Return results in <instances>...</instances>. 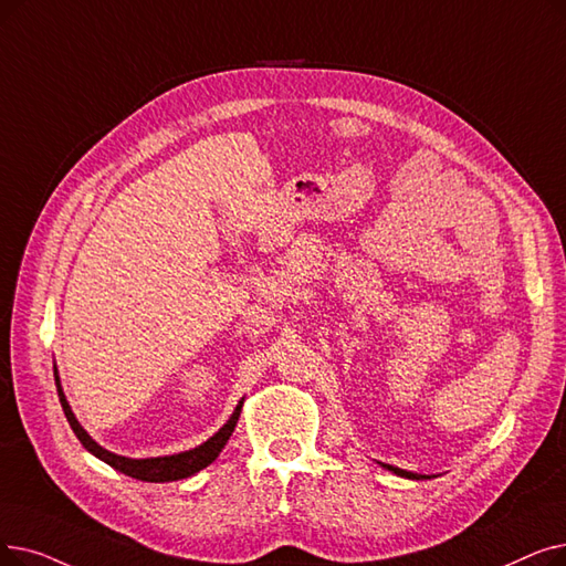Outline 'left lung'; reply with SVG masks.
Wrapping results in <instances>:
<instances>
[{
	"mask_svg": "<svg viewBox=\"0 0 566 566\" xmlns=\"http://www.w3.org/2000/svg\"><path fill=\"white\" fill-rule=\"evenodd\" d=\"M384 467H388V470H390L392 474H398V476H405V479H428V476H423V474H413V472H405V470H400V467H390V464H384Z\"/></svg>",
	"mask_w": 566,
	"mask_h": 566,
	"instance_id": "8db88e82",
	"label": "left lung"
}]
</instances>
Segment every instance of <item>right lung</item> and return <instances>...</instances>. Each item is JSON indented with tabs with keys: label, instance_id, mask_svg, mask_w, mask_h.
Segmentation results:
<instances>
[{
	"label": "right lung",
	"instance_id": "add662e5",
	"mask_svg": "<svg viewBox=\"0 0 566 566\" xmlns=\"http://www.w3.org/2000/svg\"><path fill=\"white\" fill-rule=\"evenodd\" d=\"M55 384H57V392H60V402H62V409H64V416L66 421L71 426V430L76 432V437L81 439V444L94 453L99 460H104L106 464L115 467L117 472L127 474L132 479H138V481H150V483H168V481H180V479H187L196 472H201L203 467H208L219 453H222V449L227 447V441L240 419V409H242V402L235 407L233 416L227 421V426L219 430L214 437H210L206 444H201L199 449H191V451H185V453H178V455H164V458H145V460H132V458H125V455H115L106 449H102L96 441L83 430V426L76 421V416H73L64 392H62V386H60V379L55 377Z\"/></svg>",
	"mask_w": 566,
	"mask_h": 566
}]
</instances>
